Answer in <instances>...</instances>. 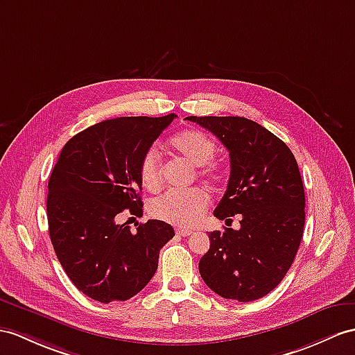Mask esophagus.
Here are the masks:
<instances>
[{
  "label": "esophagus",
  "instance_id": "34e87169",
  "mask_svg": "<svg viewBox=\"0 0 355 355\" xmlns=\"http://www.w3.org/2000/svg\"><path fill=\"white\" fill-rule=\"evenodd\" d=\"M176 233L179 236H189L193 233V230H189V229H185V227H178L176 229Z\"/></svg>",
  "mask_w": 355,
  "mask_h": 355
}]
</instances>
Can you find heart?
Masks as SVG:
<instances>
[{"label":"heart","instance_id":"b5f03b06","mask_svg":"<svg viewBox=\"0 0 355 355\" xmlns=\"http://www.w3.org/2000/svg\"><path fill=\"white\" fill-rule=\"evenodd\" d=\"M170 150L198 167L197 173L206 180L215 182L220 178V164L212 161L215 153V141L200 129H185L168 143ZM141 184L149 191H157L162 184V168L159 155L155 149L144 153L140 162ZM209 196L202 188H193L188 191H168L155 198L150 203V214L155 218L167 221L178 226H194L207 209Z\"/></svg>","mask_w":355,"mask_h":355}]
</instances>
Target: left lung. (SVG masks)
Masks as SVG:
<instances>
[{
    "label": "left lung",
    "mask_w": 355,
    "mask_h": 355,
    "mask_svg": "<svg viewBox=\"0 0 355 355\" xmlns=\"http://www.w3.org/2000/svg\"><path fill=\"white\" fill-rule=\"evenodd\" d=\"M229 150L230 178L214 215H241V229L209 233L198 262L203 282L227 300L254 301L270 293L297 256L306 220L300 168L279 137L245 117H187Z\"/></svg>",
    "instance_id": "obj_1"
}]
</instances>
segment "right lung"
<instances>
[{
    "mask_svg": "<svg viewBox=\"0 0 355 355\" xmlns=\"http://www.w3.org/2000/svg\"><path fill=\"white\" fill-rule=\"evenodd\" d=\"M176 114L117 117L73 135L48 184V227L67 277L85 295L126 301L158 270L159 250L175 236L170 224H117L129 209L143 215L140 162Z\"/></svg>",
    "mask_w": 355,
    "mask_h": 355,
    "instance_id": "obj_1",
    "label": "right lung"
}]
</instances>
